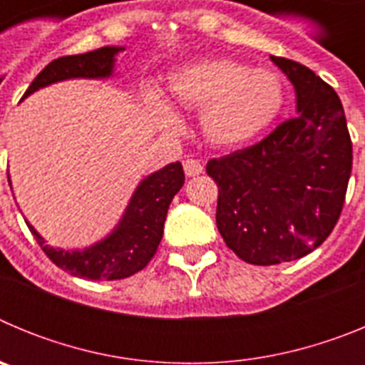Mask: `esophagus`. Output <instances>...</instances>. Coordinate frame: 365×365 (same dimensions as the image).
I'll use <instances>...</instances> for the list:
<instances>
[{
  "label": "esophagus",
  "mask_w": 365,
  "mask_h": 365,
  "mask_svg": "<svg viewBox=\"0 0 365 365\" xmlns=\"http://www.w3.org/2000/svg\"><path fill=\"white\" fill-rule=\"evenodd\" d=\"M182 168H185V173L186 177H195L199 173H202V164L195 159H186L182 163Z\"/></svg>",
  "instance_id": "obj_1"
}]
</instances>
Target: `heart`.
Listing matches in <instances>:
<instances>
[{"mask_svg":"<svg viewBox=\"0 0 365 365\" xmlns=\"http://www.w3.org/2000/svg\"><path fill=\"white\" fill-rule=\"evenodd\" d=\"M168 93L175 104L201 109L199 125L217 148L250 143L276 120L285 91L279 76L269 69H250L234 60H205L172 73ZM146 109L160 130H173L177 115L157 95H148Z\"/></svg>","mask_w":365,"mask_h":365,"instance_id":"1","label":"heart"}]
</instances>
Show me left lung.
Masks as SVG:
<instances>
[{"mask_svg":"<svg viewBox=\"0 0 365 365\" xmlns=\"http://www.w3.org/2000/svg\"><path fill=\"white\" fill-rule=\"evenodd\" d=\"M270 60L294 86L298 115L254 146L206 164L219 188V234L250 265L294 261L320 247L340 217L353 168L333 87L302 63Z\"/></svg>","mask_w":365,"mask_h":365,"instance_id":"left-lung-1","label":"left lung"}]
</instances>
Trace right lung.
Masks as SVG:
<instances>
[{
    "mask_svg": "<svg viewBox=\"0 0 365 365\" xmlns=\"http://www.w3.org/2000/svg\"><path fill=\"white\" fill-rule=\"evenodd\" d=\"M124 47H100L86 54L56 58L32 80L24 98L51 83L69 78H109L115 69V56ZM21 98V100H24ZM185 185L182 164L172 163L140 180L117 228L98 243L83 250H63L45 243L27 222L47 257L71 276L86 279H124L143 270L157 252L163 240L170 202Z\"/></svg>",
    "mask_w": 365,
    "mask_h": 365,
    "instance_id": "right-lung-1",
    "label": "right lung"
}]
</instances>
